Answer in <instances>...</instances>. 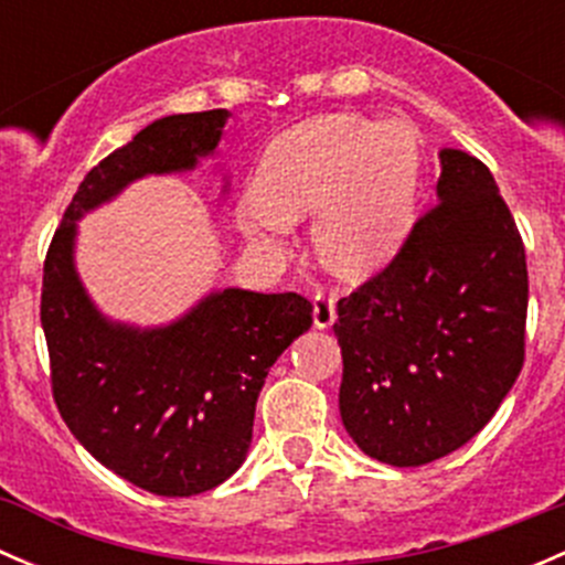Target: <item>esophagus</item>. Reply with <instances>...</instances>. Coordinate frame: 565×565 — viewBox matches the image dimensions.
Listing matches in <instances>:
<instances>
[{"label":"esophagus","instance_id":"obj_1","mask_svg":"<svg viewBox=\"0 0 565 565\" xmlns=\"http://www.w3.org/2000/svg\"><path fill=\"white\" fill-rule=\"evenodd\" d=\"M335 322V295L319 292L315 298V328L324 330Z\"/></svg>","mask_w":565,"mask_h":565}]
</instances>
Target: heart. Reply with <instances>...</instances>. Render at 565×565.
Masks as SVG:
<instances>
[{
    "label": "heart",
    "mask_w": 565,
    "mask_h": 565,
    "mask_svg": "<svg viewBox=\"0 0 565 565\" xmlns=\"http://www.w3.org/2000/svg\"><path fill=\"white\" fill-rule=\"evenodd\" d=\"M418 167L404 122L324 114L273 141L237 226L254 246L278 248L287 226L315 215L319 262L339 278H366L407 235Z\"/></svg>",
    "instance_id": "1"
}]
</instances>
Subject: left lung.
<instances>
[{
  "instance_id": "left-lung-1",
  "label": "left lung",
  "mask_w": 565,
  "mask_h": 565,
  "mask_svg": "<svg viewBox=\"0 0 565 565\" xmlns=\"http://www.w3.org/2000/svg\"><path fill=\"white\" fill-rule=\"evenodd\" d=\"M335 311L339 409L363 454L420 467L472 440L525 358V246L492 172L443 147L437 204Z\"/></svg>"
}]
</instances>
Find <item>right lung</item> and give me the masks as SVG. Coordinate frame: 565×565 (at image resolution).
Segmentation results:
<instances>
[{"instance_id": "obj_1", "label": "right lung", "mask_w": 565, "mask_h": 565, "mask_svg": "<svg viewBox=\"0 0 565 565\" xmlns=\"http://www.w3.org/2000/svg\"><path fill=\"white\" fill-rule=\"evenodd\" d=\"M226 119V108L161 117L104 158L78 185L43 267L40 322L60 415L100 465L161 498L207 492L246 461L256 398L278 355L311 328V303L226 287L167 324L119 322L78 276V221L141 177L193 172L218 152Z\"/></svg>"}]
</instances>
